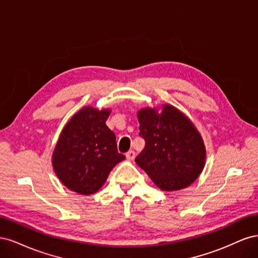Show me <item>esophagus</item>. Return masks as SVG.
<instances>
[{
    "label": "esophagus",
    "instance_id": "obj_1",
    "mask_svg": "<svg viewBox=\"0 0 258 258\" xmlns=\"http://www.w3.org/2000/svg\"><path fill=\"white\" fill-rule=\"evenodd\" d=\"M126 157L128 160H134L136 157V152L135 151H129L126 153Z\"/></svg>",
    "mask_w": 258,
    "mask_h": 258
}]
</instances>
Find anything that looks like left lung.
<instances>
[{
    "mask_svg": "<svg viewBox=\"0 0 258 258\" xmlns=\"http://www.w3.org/2000/svg\"><path fill=\"white\" fill-rule=\"evenodd\" d=\"M144 150L136 162L162 190L189 186L205 167L206 148L187 117L171 105L162 112L144 108L138 114Z\"/></svg>",
    "mask_w": 258,
    "mask_h": 258,
    "instance_id": "obj_1",
    "label": "left lung"
}]
</instances>
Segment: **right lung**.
Returning <instances> with one entry per match:
<instances>
[{
  "label": "right lung",
  "instance_id": "obj_1",
  "mask_svg": "<svg viewBox=\"0 0 258 258\" xmlns=\"http://www.w3.org/2000/svg\"><path fill=\"white\" fill-rule=\"evenodd\" d=\"M108 110L85 107L62 130L52 154L57 176L81 195L98 191L124 155L117 151L115 134L105 121Z\"/></svg>",
  "mask_w": 258,
  "mask_h": 258
}]
</instances>
